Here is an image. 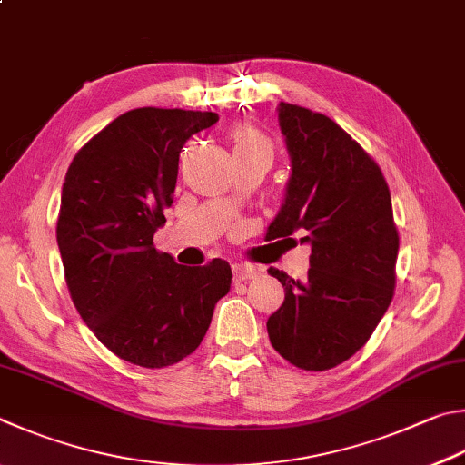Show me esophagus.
<instances>
[{
    "mask_svg": "<svg viewBox=\"0 0 465 465\" xmlns=\"http://www.w3.org/2000/svg\"><path fill=\"white\" fill-rule=\"evenodd\" d=\"M258 276H260L258 266H250V264H235L233 266V281L235 282L252 281V278H258Z\"/></svg>",
    "mask_w": 465,
    "mask_h": 465,
    "instance_id": "obj_1",
    "label": "esophagus"
}]
</instances>
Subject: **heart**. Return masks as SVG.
Segmentation results:
<instances>
[{
	"mask_svg": "<svg viewBox=\"0 0 465 465\" xmlns=\"http://www.w3.org/2000/svg\"><path fill=\"white\" fill-rule=\"evenodd\" d=\"M230 140H232L233 158L256 154V152H264V154L272 156V146H270V142L262 136L256 128H252L248 124H242L238 128H233Z\"/></svg>",
	"mask_w": 465,
	"mask_h": 465,
	"instance_id": "obj_1",
	"label": "heart"
}]
</instances>
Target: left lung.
Segmentation results:
<instances>
[{
  "mask_svg": "<svg viewBox=\"0 0 465 465\" xmlns=\"http://www.w3.org/2000/svg\"><path fill=\"white\" fill-rule=\"evenodd\" d=\"M278 120L292 164L266 240L305 230L301 242L311 243V268L302 282L268 268L284 286V302L266 327L286 361L323 372L350 360L391 305L399 230L382 171L348 132L284 101Z\"/></svg>",
  "mask_w": 465,
  "mask_h": 465,
  "instance_id": "obj_1",
  "label": "left lung"
}]
</instances>
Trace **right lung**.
Returning <instances> with one entry per match:
<instances>
[{
  "mask_svg": "<svg viewBox=\"0 0 465 465\" xmlns=\"http://www.w3.org/2000/svg\"><path fill=\"white\" fill-rule=\"evenodd\" d=\"M217 120L213 112L132 109L66 171L56 222L64 281L87 327L130 364L154 370L187 358L230 291L225 260L181 266L154 248L184 142Z\"/></svg>",
  "mask_w": 465,
  "mask_h": 465,
  "instance_id": "1",
  "label": "right lung"
}]
</instances>
